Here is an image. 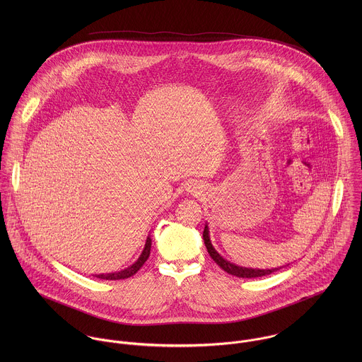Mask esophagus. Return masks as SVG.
Listing matches in <instances>:
<instances>
[{
	"label": "esophagus",
	"mask_w": 362,
	"mask_h": 362,
	"mask_svg": "<svg viewBox=\"0 0 362 362\" xmlns=\"http://www.w3.org/2000/svg\"><path fill=\"white\" fill-rule=\"evenodd\" d=\"M187 191L191 195H199L201 194V185L199 184H191V185H188Z\"/></svg>",
	"instance_id": "esophagus-1"
}]
</instances>
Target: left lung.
<instances>
[{
  "mask_svg": "<svg viewBox=\"0 0 362 362\" xmlns=\"http://www.w3.org/2000/svg\"><path fill=\"white\" fill-rule=\"evenodd\" d=\"M204 241H205V245H206L209 255L211 257V259H213L224 272H227L228 274H233V276H237V277H243V279H254V277L267 276V274H270V273L277 272V270L281 269V267H274V269H252V267H243V266L234 264V263H231L230 260L223 258V257L214 250V247L211 245L207 224H205V230H204Z\"/></svg>",
  "mask_w": 362,
  "mask_h": 362,
  "instance_id": "left-lung-1",
  "label": "left lung"
}]
</instances>
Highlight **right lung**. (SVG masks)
Masks as SVG:
<instances>
[{
  "instance_id": "add662e5",
  "label": "right lung",
  "mask_w": 362,
  "mask_h": 362,
  "mask_svg": "<svg viewBox=\"0 0 362 362\" xmlns=\"http://www.w3.org/2000/svg\"><path fill=\"white\" fill-rule=\"evenodd\" d=\"M151 247H152V240H151V237L148 235L145 248H144L141 257L138 258V260H136L134 264L128 266L127 269H124V270H121V272L105 273V274H96V277L103 279V280H121V279H128V277L134 276V274L144 266V263L148 260V258H149V255H151Z\"/></svg>"
}]
</instances>
